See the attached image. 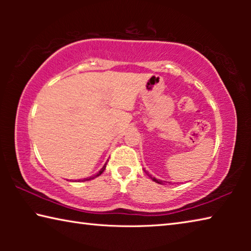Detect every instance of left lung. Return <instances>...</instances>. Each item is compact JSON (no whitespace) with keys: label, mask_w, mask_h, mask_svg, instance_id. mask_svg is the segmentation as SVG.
I'll use <instances>...</instances> for the list:
<instances>
[{"label":"left lung","mask_w":251,"mask_h":251,"mask_svg":"<svg viewBox=\"0 0 251 251\" xmlns=\"http://www.w3.org/2000/svg\"><path fill=\"white\" fill-rule=\"evenodd\" d=\"M146 174H147V172H146ZM148 176H150V178H151V179H152V180H154L155 182H157V184H161V185H164V184H163V181H161V180H158V179H156V178H155V177H151V175H148Z\"/></svg>","instance_id":"left-lung-1"}]
</instances>
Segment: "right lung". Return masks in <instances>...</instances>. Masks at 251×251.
Segmentation results:
<instances>
[{"instance_id":"add662e5","label":"right lung","mask_w":251,"mask_h":251,"mask_svg":"<svg viewBox=\"0 0 251 251\" xmlns=\"http://www.w3.org/2000/svg\"><path fill=\"white\" fill-rule=\"evenodd\" d=\"M107 161H108V160H107ZM106 164H107V163H106ZM106 164L104 165V166H103V167H101V169H100V171L99 173H97V174H96V175H94V176H92V177H87V178H84V179H83L82 181H86V180H91V179H94V178H95V177H97V176H100V174H101V173H103V172L105 171V168H106Z\"/></svg>"}]
</instances>
